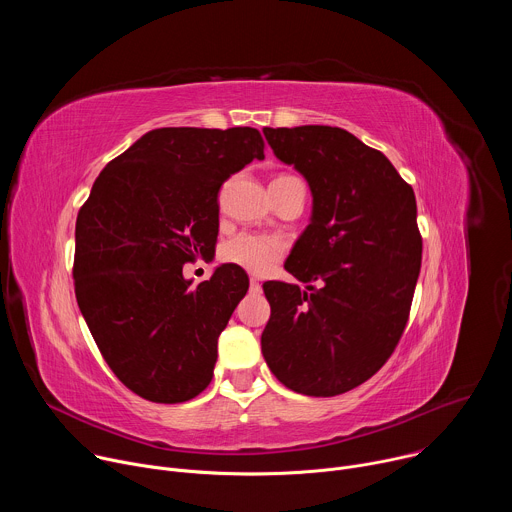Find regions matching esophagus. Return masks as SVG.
Wrapping results in <instances>:
<instances>
[{"label": "esophagus", "mask_w": 512, "mask_h": 512, "mask_svg": "<svg viewBox=\"0 0 512 512\" xmlns=\"http://www.w3.org/2000/svg\"><path fill=\"white\" fill-rule=\"evenodd\" d=\"M251 291H255V294H259V291H261V283L255 277H251Z\"/></svg>", "instance_id": "34e87169"}]
</instances>
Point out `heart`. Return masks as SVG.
Returning <instances> with one entry per match:
<instances>
[{"instance_id": "heart-1", "label": "heart", "mask_w": 512, "mask_h": 512, "mask_svg": "<svg viewBox=\"0 0 512 512\" xmlns=\"http://www.w3.org/2000/svg\"><path fill=\"white\" fill-rule=\"evenodd\" d=\"M277 178H294V176L281 174ZM283 253H285V243L279 237L261 235V233H241L223 247L225 261L239 265L255 275L269 273L281 261Z\"/></svg>"}]
</instances>
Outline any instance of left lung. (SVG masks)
<instances>
[{"label":"left lung","instance_id":"8db88e82","mask_svg":"<svg viewBox=\"0 0 512 512\" xmlns=\"http://www.w3.org/2000/svg\"><path fill=\"white\" fill-rule=\"evenodd\" d=\"M263 133L273 154L308 180L314 210L285 261L308 291L283 281L263 285L271 318L261 352L287 389L334 397L383 367L409 320L421 269L415 194L379 150L346 129Z\"/></svg>","mask_w":512,"mask_h":512}]
</instances>
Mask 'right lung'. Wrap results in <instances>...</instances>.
Wrapping results in <instances>:
<instances>
[{
    "label": "right lung",
    "instance_id": "1",
    "mask_svg": "<svg viewBox=\"0 0 512 512\" xmlns=\"http://www.w3.org/2000/svg\"><path fill=\"white\" fill-rule=\"evenodd\" d=\"M263 148L253 127L152 129L103 168L79 210L81 314L109 369L143 399L184 403L212 381L249 277L221 265L192 287L182 265L214 249L218 190Z\"/></svg>",
    "mask_w": 512,
    "mask_h": 512
}]
</instances>
